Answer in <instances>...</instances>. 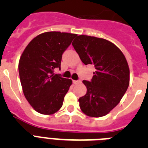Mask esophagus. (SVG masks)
<instances>
[{
    "instance_id": "obj_1",
    "label": "esophagus",
    "mask_w": 148,
    "mask_h": 148,
    "mask_svg": "<svg viewBox=\"0 0 148 148\" xmlns=\"http://www.w3.org/2000/svg\"><path fill=\"white\" fill-rule=\"evenodd\" d=\"M82 83V81L81 80H78V81H73V84H78Z\"/></svg>"
}]
</instances>
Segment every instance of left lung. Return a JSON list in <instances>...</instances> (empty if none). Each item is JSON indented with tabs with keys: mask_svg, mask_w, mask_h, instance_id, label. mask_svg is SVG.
<instances>
[{
	"mask_svg": "<svg viewBox=\"0 0 148 148\" xmlns=\"http://www.w3.org/2000/svg\"><path fill=\"white\" fill-rule=\"evenodd\" d=\"M73 47L85 65H94L91 82L83 81L87 93L78 99L82 111L90 117H101L120 102L130 83L127 61L114 44L104 38L81 35Z\"/></svg>",
	"mask_w": 148,
	"mask_h": 148,
	"instance_id": "1",
	"label": "left lung"
}]
</instances>
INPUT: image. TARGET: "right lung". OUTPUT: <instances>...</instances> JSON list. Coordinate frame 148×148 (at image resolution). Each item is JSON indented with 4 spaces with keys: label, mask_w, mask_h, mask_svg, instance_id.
<instances>
[{
    "label": "right lung",
    "mask_w": 148,
    "mask_h": 148,
    "mask_svg": "<svg viewBox=\"0 0 148 148\" xmlns=\"http://www.w3.org/2000/svg\"><path fill=\"white\" fill-rule=\"evenodd\" d=\"M76 34L47 32L34 38L23 50L18 71L24 96L38 113L59 110L73 82L53 72L61 68L62 54Z\"/></svg>",
    "instance_id": "right-lung-1"
}]
</instances>
